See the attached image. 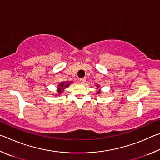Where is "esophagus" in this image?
Instances as JSON below:
<instances>
[{
    "label": "esophagus",
    "instance_id": "obj_1",
    "mask_svg": "<svg viewBox=\"0 0 160 160\" xmlns=\"http://www.w3.org/2000/svg\"><path fill=\"white\" fill-rule=\"evenodd\" d=\"M85 82H86V78H80V83L83 84V83H85Z\"/></svg>",
    "mask_w": 160,
    "mask_h": 160
}]
</instances>
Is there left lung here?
<instances>
[{
	"label": "left lung",
	"mask_w": 160,
	"mask_h": 160,
	"mask_svg": "<svg viewBox=\"0 0 160 160\" xmlns=\"http://www.w3.org/2000/svg\"><path fill=\"white\" fill-rule=\"evenodd\" d=\"M99 87V85H97V89H98ZM97 94H100V93H101V92H100V90H98V92H97Z\"/></svg>",
	"instance_id": "1"
}]
</instances>
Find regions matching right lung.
I'll return each mask as SVG.
<instances>
[{"mask_svg":"<svg viewBox=\"0 0 160 160\" xmlns=\"http://www.w3.org/2000/svg\"><path fill=\"white\" fill-rule=\"evenodd\" d=\"M70 83H72V82H69V81H67V82H60L58 86V94H61L63 92V90L65 88H68L70 85ZM57 96V95H56Z\"/></svg>","mask_w":160,"mask_h":160,"instance_id":"1","label":"right lung"}]
</instances>
